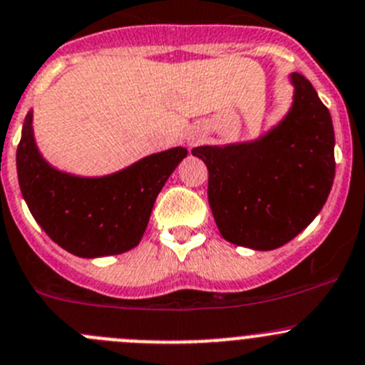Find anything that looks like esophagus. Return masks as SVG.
Returning a JSON list of instances; mask_svg holds the SVG:
<instances>
[{"label":"esophagus","mask_w":365,"mask_h":365,"mask_svg":"<svg viewBox=\"0 0 365 365\" xmlns=\"http://www.w3.org/2000/svg\"><path fill=\"white\" fill-rule=\"evenodd\" d=\"M200 140H201V133H197V132L189 133V137H187V143H189V146H194V144H197Z\"/></svg>","instance_id":"obj_1"}]
</instances>
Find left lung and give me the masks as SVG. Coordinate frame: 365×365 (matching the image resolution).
<instances>
[{
  "label": "left lung",
  "instance_id": "obj_1",
  "mask_svg": "<svg viewBox=\"0 0 365 365\" xmlns=\"http://www.w3.org/2000/svg\"><path fill=\"white\" fill-rule=\"evenodd\" d=\"M274 128L251 143L197 146L208 169V203L222 239L269 251L307 228L327 203L335 176L331 115L303 74Z\"/></svg>",
  "mask_w": 365,
  "mask_h": 365
}]
</instances>
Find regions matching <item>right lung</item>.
I'll use <instances>...</instances> for the list:
<instances>
[{
	"instance_id": "obj_1",
	"label": "right lung",
	"mask_w": 365,
	"mask_h": 365,
	"mask_svg": "<svg viewBox=\"0 0 365 365\" xmlns=\"http://www.w3.org/2000/svg\"><path fill=\"white\" fill-rule=\"evenodd\" d=\"M28 112L17 146L21 192L35 221L60 247L83 258L119 255L143 239L155 200L185 148L140 158L114 175L85 178L49 165L38 153Z\"/></svg>"
}]
</instances>
